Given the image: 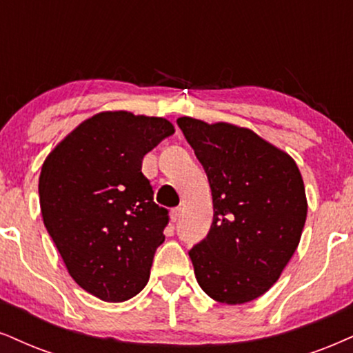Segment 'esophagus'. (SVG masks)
Here are the masks:
<instances>
[{"label":"esophagus","mask_w":353,"mask_h":353,"mask_svg":"<svg viewBox=\"0 0 353 353\" xmlns=\"http://www.w3.org/2000/svg\"><path fill=\"white\" fill-rule=\"evenodd\" d=\"M170 217H172L173 223H176V221L181 217V208H173L172 212H170Z\"/></svg>","instance_id":"1"}]
</instances>
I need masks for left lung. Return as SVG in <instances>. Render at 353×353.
I'll use <instances>...</instances> for the list:
<instances>
[{"instance_id": "obj_1", "label": "left lung", "mask_w": 353, "mask_h": 353, "mask_svg": "<svg viewBox=\"0 0 353 353\" xmlns=\"http://www.w3.org/2000/svg\"><path fill=\"white\" fill-rule=\"evenodd\" d=\"M212 194L208 236L188 252L208 296L243 304L262 296L296 250L307 203L288 154L250 129L178 117Z\"/></svg>"}]
</instances>
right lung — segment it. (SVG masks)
<instances>
[{
	"mask_svg": "<svg viewBox=\"0 0 353 353\" xmlns=\"http://www.w3.org/2000/svg\"><path fill=\"white\" fill-rule=\"evenodd\" d=\"M173 132L163 117L99 112L42 165L43 225L73 280L103 301H125L149 281L170 217L154 203L142 159Z\"/></svg>",
	"mask_w": 353,
	"mask_h": 353,
	"instance_id": "right-lung-1",
	"label": "right lung"
}]
</instances>
